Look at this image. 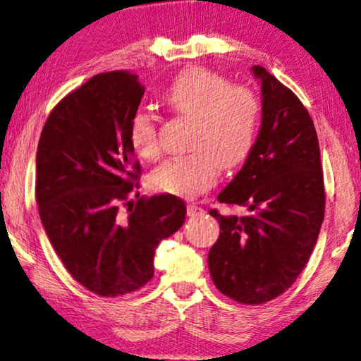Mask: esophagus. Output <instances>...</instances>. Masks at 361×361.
<instances>
[{
	"instance_id": "1",
	"label": "esophagus",
	"mask_w": 361,
	"mask_h": 361,
	"mask_svg": "<svg viewBox=\"0 0 361 361\" xmlns=\"http://www.w3.org/2000/svg\"><path fill=\"white\" fill-rule=\"evenodd\" d=\"M203 213H204V209L200 208L198 204H195V203H190L188 204V216H191V218H193V216L203 214Z\"/></svg>"
}]
</instances>
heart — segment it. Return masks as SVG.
Wrapping results in <instances>:
<instances>
[{"mask_svg": "<svg viewBox=\"0 0 361 361\" xmlns=\"http://www.w3.org/2000/svg\"><path fill=\"white\" fill-rule=\"evenodd\" d=\"M161 102L181 117L190 118L188 155L161 163L152 173L153 188L161 193L196 196L211 188L219 168H236L246 160L256 140L261 102L251 87L229 85L224 75L204 67L181 71ZM128 138L138 157L155 160L160 155L155 118L137 112L128 125Z\"/></svg>", "mask_w": 361, "mask_h": 361, "instance_id": "obj_1", "label": "heart"}]
</instances>
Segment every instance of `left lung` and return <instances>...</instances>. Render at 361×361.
Instances as JSON below:
<instances>
[{"mask_svg":"<svg viewBox=\"0 0 361 361\" xmlns=\"http://www.w3.org/2000/svg\"><path fill=\"white\" fill-rule=\"evenodd\" d=\"M261 80L262 120L247 160L218 195L219 203L246 206L249 216L216 209L219 238L209 249L214 286L239 304L276 299L304 271L325 214L319 138L297 95L271 72Z\"/></svg>","mask_w":361,"mask_h":361,"instance_id":"left-lung-1","label":"left lung"}]
</instances>
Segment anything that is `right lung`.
Wrapping results in <instances>:
<instances>
[{
    "instance_id": "add662e5",
    "label": "right lung",
    "mask_w": 361,
    "mask_h": 361,
    "mask_svg": "<svg viewBox=\"0 0 361 361\" xmlns=\"http://www.w3.org/2000/svg\"><path fill=\"white\" fill-rule=\"evenodd\" d=\"M145 89L125 71L94 75L52 109L36 153L41 223L72 277L100 297L130 294L153 277L161 239L185 223L173 195L128 201L140 176L128 125Z\"/></svg>"
}]
</instances>
